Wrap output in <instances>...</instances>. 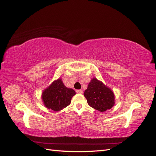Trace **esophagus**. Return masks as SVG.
<instances>
[{
    "mask_svg": "<svg viewBox=\"0 0 156 156\" xmlns=\"http://www.w3.org/2000/svg\"><path fill=\"white\" fill-rule=\"evenodd\" d=\"M76 92L77 93H78V94H83V90H76Z\"/></svg>",
    "mask_w": 156,
    "mask_h": 156,
    "instance_id": "esophagus-1",
    "label": "esophagus"
}]
</instances>
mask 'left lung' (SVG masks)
Returning <instances> with one entry per match:
<instances>
[{"mask_svg":"<svg viewBox=\"0 0 156 156\" xmlns=\"http://www.w3.org/2000/svg\"><path fill=\"white\" fill-rule=\"evenodd\" d=\"M84 96L90 106L100 112L111 109L115 104L114 92L96 78L91 79Z\"/></svg>","mask_w":156,"mask_h":156,"instance_id":"left-lung-1","label":"left lung"}]
</instances>
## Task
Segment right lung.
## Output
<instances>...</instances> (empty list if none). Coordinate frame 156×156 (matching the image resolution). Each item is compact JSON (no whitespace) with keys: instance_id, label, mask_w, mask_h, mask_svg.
I'll return each instance as SVG.
<instances>
[{"instance_id":"right-lung-1","label":"right lung","mask_w":156,"mask_h":156,"mask_svg":"<svg viewBox=\"0 0 156 156\" xmlns=\"http://www.w3.org/2000/svg\"><path fill=\"white\" fill-rule=\"evenodd\" d=\"M75 94L74 90L67 88L62 79L59 78L44 90L41 94V100L48 108L59 111L70 104L72 98Z\"/></svg>"}]
</instances>
